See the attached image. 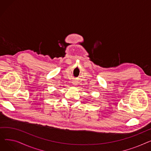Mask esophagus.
Instances as JSON below:
<instances>
[{
  "mask_svg": "<svg viewBox=\"0 0 151 151\" xmlns=\"http://www.w3.org/2000/svg\"><path fill=\"white\" fill-rule=\"evenodd\" d=\"M72 84H73L74 86H76V85L78 84H77V82L75 81H73V82H72Z\"/></svg>",
  "mask_w": 151,
  "mask_h": 151,
  "instance_id": "34e87169",
  "label": "esophagus"
}]
</instances>
